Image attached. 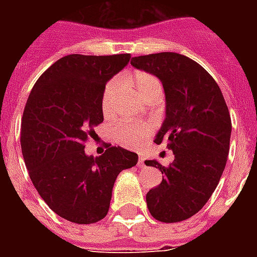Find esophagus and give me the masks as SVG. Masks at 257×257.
<instances>
[{
  "label": "esophagus",
  "instance_id": "obj_1",
  "mask_svg": "<svg viewBox=\"0 0 257 257\" xmlns=\"http://www.w3.org/2000/svg\"><path fill=\"white\" fill-rule=\"evenodd\" d=\"M138 164H139V165H142V167H143V165H145V157H143V156H139V160H138Z\"/></svg>",
  "mask_w": 257,
  "mask_h": 257
}]
</instances>
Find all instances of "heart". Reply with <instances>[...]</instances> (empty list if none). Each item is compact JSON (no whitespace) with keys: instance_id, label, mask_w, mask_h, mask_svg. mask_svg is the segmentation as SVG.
Masks as SVG:
<instances>
[{"instance_id":"obj_1","label":"heart","mask_w":257,"mask_h":257,"mask_svg":"<svg viewBox=\"0 0 257 257\" xmlns=\"http://www.w3.org/2000/svg\"><path fill=\"white\" fill-rule=\"evenodd\" d=\"M123 81L132 86L135 92L145 100L149 96L162 93V85L160 79L153 74L139 71L125 77ZM121 88V81L118 78L110 79L104 86L101 95V112L106 118L112 115V107L115 96ZM153 134V129L147 123H117L112 128V139L117 145L126 149H136L145 143V140Z\"/></svg>"}]
</instances>
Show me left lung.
<instances>
[{"label": "left lung", "instance_id": "8db88e82", "mask_svg": "<svg viewBox=\"0 0 257 257\" xmlns=\"http://www.w3.org/2000/svg\"><path fill=\"white\" fill-rule=\"evenodd\" d=\"M131 64L161 79L167 115L154 142L175 154L169 167L145 161L164 175L146 195L147 208L164 223L186 220L202 209L219 184L230 150V112L219 85L193 59L161 52L132 58Z\"/></svg>", "mask_w": 257, "mask_h": 257}]
</instances>
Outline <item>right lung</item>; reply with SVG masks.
I'll list each match as a JSON object with an SVG mask.
<instances>
[{"mask_svg": "<svg viewBox=\"0 0 257 257\" xmlns=\"http://www.w3.org/2000/svg\"><path fill=\"white\" fill-rule=\"evenodd\" d=\"M131 55H67L33 86L22 117L20 145L34 187L66 220L90 224L108 212L115 179L138 164V154L107 145L86 156L85 142L103 122L106 82L128 64Z\"/></svg>", "mask_w": 257, "mask_h": 257, "instance_id": "1", "label": "right lung"}]
</instances>
